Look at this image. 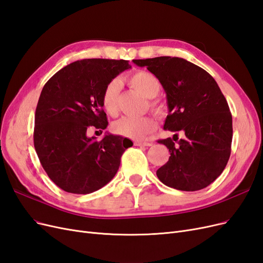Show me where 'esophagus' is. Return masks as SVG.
Segmentation results:
<instances>
[{
	"label": "esophagus",
	"instance_id": "obj_1",
	"mask_svg": "<svg viewBox=\"0 0 263 263\" xmlns=\"http://www.w3.org/2000/svg\"><path fill=\"white\" fill-rule=\"evenodd\" d=\"M134 145L135 146H139V147H148L151 146L150 142H146V141H134Z\"/></svg>",
	"mask_w": 263,
	"mask_h": 263
}]
</instances>
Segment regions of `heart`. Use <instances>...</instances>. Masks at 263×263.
Returning <instances> with one entry per match:
<instances>
[{
    "label": "heart",
    "instance_id": "1",
    "mask_svg": "<svg viewBox=\"0 0 263 263\" xmlns=\"http://www.w3.org/2000/svg\"><path fill=\"white\" fill-rule=\"evenodd\" d=\"M128 83L135 91L139 92L147 99H154L160 92L161 84L158 78L147 71H136L132 73ZM122 83L118 79L110 80L102 93V106L109 115H116L118 110V98ZM150 106L155 112L161 114L163 105L158 101H150ZM156 128V121L151 116L144 117H122L116 121L112 129L116 135L132 139H142Z\"/></svg>",
    "mask_w": 263,
    "mask_h": 263
}]
</instances>
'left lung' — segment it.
<instances>
[{
  "mask_svg": "<svg viewBox=\"0 0 263 263\" xmlns=\"http://www.w3.org/2000/svg\"><path fill=\"white\" fill-rule=\"evenodd\" d=\"M134 63L146 67L163 86L169 108L163 128L185 134L184 139L158 140L169 149L170 157L157 177L180 191L209 186L224 171L232 151L233 117L218 84L204 69L178 57Z\"/></svg>",
  "mask_w": 263,
  "mask_h": 263,
  "instance_id": "8db88e82",
  "label": "left lung"
}]
</instances>
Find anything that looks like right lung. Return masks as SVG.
I'll return each instance as SVG.
<instances>
[{
  "label": "right lung",
  "instance_id": "right-lung-1",
  "mask_svg": "<svg viewBox=\"0 0 263 263\" xmlns=\"http://www.w3.org/2000/svg\"><path fill=\"white\" fill-rule=\"evenodd\" d=\"M132 68L127 60L83 59L54 73L44 85L35 113L34 146L44 170L68 193L89 194L106 185L121 164L128 138L87 137L92 126L105 129L102 106L106 84Z\"/></svg>",
  "mask_w": 263,
  "mask_h": 263
}]
</instances>
